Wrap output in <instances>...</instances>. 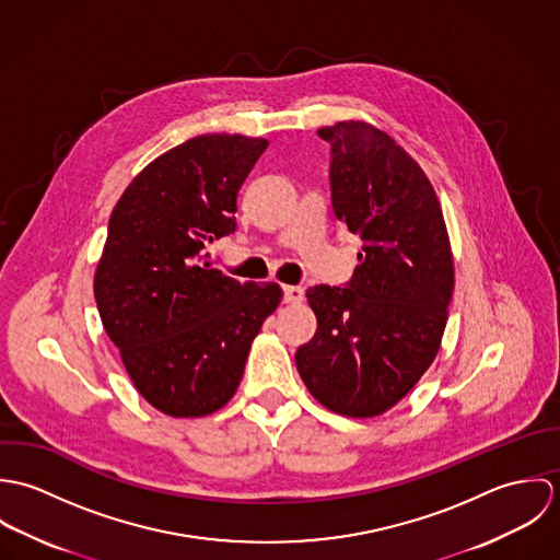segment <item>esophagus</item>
I'll use <instances>...</instances> for the list:
<instances>
[{
	"label": "esophagus",
	"instance_id": "1",
	"mask_svg": "<svg viewBox=\"0 0 560 560\" xmlns=\"http://www.w3.org/2000/svg\"><path fill=\"white\" fill-rule=\"evenodd\" d=\"M284 302L287 304H302L304 302V289L302 287H284Z\"/></svg>",
	"mask_w": 560,
	"mask_h": 560
}]
</instances>
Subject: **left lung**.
<instances>
[{
    "label": "left lung",
    "mask_w": 560,
    "mask_h": 560,
    "mask_svg": "<svg viewBox=\"0 0 560 560\" xmlns=\"http://www.w3.org/2000/svg\"><path fill=\"white\" fill-rule=\"evenodd\" d=\"M317 133L331 147L334 213L364 245L347 287L306 291L319 325L295 362L320 405L371 418L397 405L440 351L453 252L431 180L386 131L342 120Z\"/></svg>",
    "instance_id": "1"
}]
</instances>
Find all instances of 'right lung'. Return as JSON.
I'll use <instances>...</instances> for the list:
<instances>
[{"mask_svg":"<svg viewBox=\"0 0 560 560\" xmlns=\"http://www.w3.org/2000/svg\"><path fill=\"white\" fill-rule=\"evenodd\" d=\"M267 140L191 138L151 161L116 202L94 273L103 327L138 393L174 418L237 393L252 340L278 308L276 282L213 269L207 243L235 233L240 187Z\"/></svg>","mask_w":560,"mask_h":560,"instance_id":"1","label":"right lung"}]
</instances>
